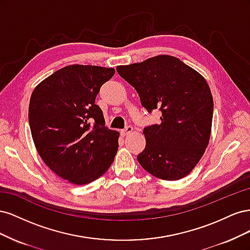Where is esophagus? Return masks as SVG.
I'll return each instance as SVG.
<instances>
[{
	"label": "esophagus",
	"mask_w": 250,
	"mask_h": 250,
	"mask_svg": "<svg viewBox=\"0 0 250 250\" xmlns=\"http://www.w3.org/2000/svg\"><path fill=\"white\" fill-rule=\"evenodd\" d=\"M133 131V128L131 127V126H127V127H125L123 130H121V133H122V135H127V134H129V133H131Z\"/></svg>",
	"instance_id": "obj_1"
}]
</instances>
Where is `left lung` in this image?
Wrapping results in <instances>:
<instances>
[{"instance_id":"left-lung-1","label":"left lung","mask_w":250,"mask_h":250,"mask_svg":"<svg viewBox=\"0 0 250 250\" xmlns=\"http://www.w3.org/2000/svg\"><path fill=\"white\" fill-rule=\"evenodd\" d=\"M117 71L137 90L143 107L162 111L160 124L144 128L146 147L138 155L140 165L164 180L186 177L210 138L214 101L207 80L170 55L119 65Z\"/></svg>"}]
</instances>
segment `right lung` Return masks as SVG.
I'll list each match as a JSON object with an SVG mask.
<instances>
[{"mask_svg": "<svg viewBox=\"0 0 250 250\" xmlns=\"http://www.w3.org/2000/svg\"><path fill=\"white\" fill-rule=\"evenodd\" d=\"M115 72L112 67L67 65L42 80L30 98L29 124L37 152L71 184L92 183L115 160L120 133L104 126L103 112L95 104L101 85Z\"/></svg>", "mask_w": 250, "mask_h": 250, "instance_id": "right-lung-1", "label": "right lung"}]
</instances>
